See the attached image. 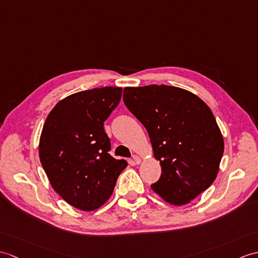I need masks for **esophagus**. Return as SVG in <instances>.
Returning a JSON list of instances; mask_svg holds the SVG:
<instances>
[{
	"instance_id": "34e87169",
	"label": "esophagus",
	"mask_w": 258,
	"mask_h": 258,
	"mask_svg": "<svg viewBox=\"0 0 258 258\" xmlns=\"http://www.w3.org/2000/svg\"><path fill=\"white\" fill-rule=\"evenodd\" d=\"M133 160H134V164L135 165H139V164H141V158L137 156V155H134L133 156Z\"/></svg>"
}]
</instances>
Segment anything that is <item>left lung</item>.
Returning a JSON list of instances; mask_svg holds the SVG:
<instances>
[{
	"label": "left lung",
	"instance_id": "left-lung-1",
	"mask_svg": "<svg viewBox=\"0 0 258 258\" xmlns=\"http://www.w3.org/2000/svg\"><path fill=\"white\" fill-rule=\"evenodd\" d=\"M123 101L146 128L161 175L151 187L164 200L185 205L217 178L224 151L212 111L187 90L151 85L124 88Z\"/></svg>",
	"mask_w": 258,
	"mask_h": 258
}]
</instances>
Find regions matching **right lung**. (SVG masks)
Masks as SVG:
<instances>
[{"instance_id": "obj_1", "label": "right lung", "mask_w": 258, "mask_h": 258, "mask_svg": "<svg viewBox=\"0 0 258 258\" xmlns=\"http://www.w3.org/2000/svg\"><path fill=\"white\" fill-rule=\"evenodd\" d=\"M122 88L86 90L58 102L39 141L40 163L56 192L69 205L92 211L111 197L127 163L110 155L104 121L118 105Z\"/></svg>"}]
</instances>
